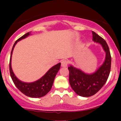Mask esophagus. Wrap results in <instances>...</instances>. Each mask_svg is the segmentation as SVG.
<instances>
[{
  "mask_svg": "<svg viewBox=\"0 0 121 121\" xmlns=\"http://www.w3.org/2000/svg\"><path fill=\"white\" fill-rule=\"evenodd\" d=\"M68 65V62L66 60H63L61 62V65L63 67H67Z\"/></svg>",
  "mask_w": 121,
  "mask_h": 121,
  "instance_id": "34e87169",
  "label": "esophagus"
}]
</instances>
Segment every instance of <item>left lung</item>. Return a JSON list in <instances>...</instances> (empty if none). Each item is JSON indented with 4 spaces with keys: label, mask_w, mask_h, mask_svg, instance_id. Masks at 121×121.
Instances as JSON below:
<instances>
[{
    "label": "left lung",
    "mask_w": 121,
    "mask_h": 121,
    "mask_svg": "<svg viewBox=\"0 0 121 121\" xmlns=\"http://www.w3.org/2000/svg\"><path fill=\"white\" fill-rule=\"evenodd\" d=\"M92 40L102 46L106 52L105 60L100 68L92 74H86L73 65L68 67L69 83L75 93L80 96L89 97L97 93L105 85L110 73L111 57L106 42L92 31Z\"/></svg>",
    "instance_id": "obj_1"
}]
</instances>
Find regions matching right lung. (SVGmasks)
I'll list each match as a JSON object with an SVG mask.
<instances>
[{
	"mask_svg": "<svg viewBox=\"0 0 121 121\" xmlns=\"http://www.w3.org/2000/svg\"><path fill=\"white\" fill-rule=\"evenodd\" d=\"M30 35V32H27L22 37L15 41L11 52L9 63L10 74L11 79L16 87L24 95L30 97H41L45 96L52 88L54 78L60 67V63L52 67L43 77L36 82H24L18 79L13 72L11 68V56L15 46L18 41L27 37Z\"/></svg>",
	"mask_w": 121,
	"mask_h": 121,
	"instance_id": "1",
	"label": "right lung"
}]
</instances>
